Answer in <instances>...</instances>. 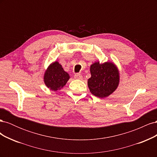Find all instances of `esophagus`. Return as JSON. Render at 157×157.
<instances>
[{"label": "esophagus", "instance_id": "obj_1", "mask_svg": "<svg viewBox=\"0 0 157 157\" xmlns=\"http://www.w3.org/2000/svg\"><path fill=\"white\" fill-rule=\"evenodd\" d=\"M74 77H75V78L76 79H79V80L82 79V76L81 75H80V74H78V73L75 74Z\"/></svg>", "mask_w": 157, "mask_h": 157}]
</instances>
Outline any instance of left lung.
Returning a JSON list of instances; mask_svg holds the SVG:
<instances>
[{
	"instance_id": "left-lung-1",
	"label": "left lung",
	"mask_w": 157,
	"mask_h": 157,
	"mask_svg": "<svg viewBox=\"0 0 157 157\" xmlns=\"http://www.w3.org/2000/svg\"><path fill=\"white\" fill-rule=\"evenodd\" d=\"M91 77L88 80L90 91L95 96L103 98L109 96L119 84V71L112 62H95L90 66Z\"/></svg>"
}]
</instances>
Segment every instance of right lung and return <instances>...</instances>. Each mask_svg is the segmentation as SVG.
Instances as JSON below:
<instances>
[{
	"instance_id": "1",
	"label": "right lung",
	"mask_w": 157,
	"mask_h": 157,
	"mask_svg": "<svg viewBox=\"0 0 157 157\" xmlns=\"http://www.w3.org/2000/svg\"><path fill=\"white\" fill-rule=\"evenodd\" d=\"M69 78V75L63 70L62 66L58 61H55L45 71L44 81L48 88L57 91L65 86Z\"/></svg>"
}]
</instances>
